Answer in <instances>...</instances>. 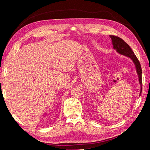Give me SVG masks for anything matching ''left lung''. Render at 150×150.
Returning a JSON list of instances; mask_svg holds the SVG:
<instances>
[{
	"mask_svg": "<svg viewBox=\"0 0 150 150\" xmlns=\"http://www.w3.org/2000/svg\"><path fill=\"white\" fill-rule=\"evenodd\" d=\"M110 37L112 40L113 49H115L116 52L121 55L129 57L133 62L138 77L139 83L140 84L141 89L139 96H141L142 92V70L138 59L129 45L126 43L122 39L115 35H110Z\"/></svg>",
	"mask_w": 150,
	"mask_h": 150,
	"instance_id": "1",
	"label": "left lung"
}]
</instances>
